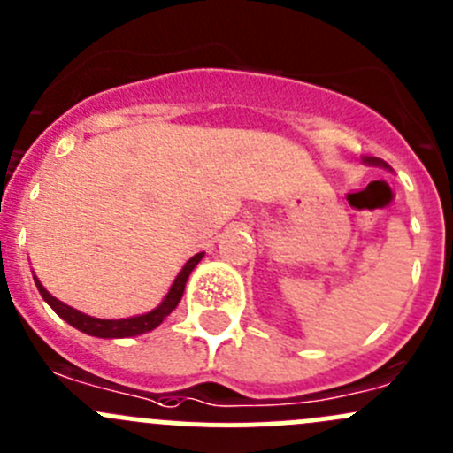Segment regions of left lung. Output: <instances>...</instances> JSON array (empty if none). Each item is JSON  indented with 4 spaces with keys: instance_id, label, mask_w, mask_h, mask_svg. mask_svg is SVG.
<instances>
[{
    "instance_id": "obj_1",
    "label": "left lung",
    "mask_w": 453,
    "mask_h": 453,
    "mask_svg": "<svg viewBox=\"0 0 453 453\" xmlns=\"http://www.w3.org/2000/svg\"><path fill=\"white\" fill-rule=\"evenodd\" d=\"M366 162H370V164H383V162H381V159H374V157H368V159H366ZM383 166H388V164H383Z\"/></svg>"
}]
</instances>
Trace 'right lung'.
Wrapping results in <instances>:
<instances>
[{"mask_svg":"<svg viewBox=\"0 0 453 453\" xmlns=\"http://www.w3.org/2000/svg\"><path fill=\"white\" fill-rule=\"evenodd\" d=\"M201 258H203V252L195 254L193 258H190L188 263L184 265V269L177 273L175 282H173V287H171V291H168L166 298H164V303L159 304L157 309H153L150 313L135 315V318H127V319L89 318V315H85V313L76 311V309L67 307V304H63L61 300L54 298L52 294H48V291H45V287L41 285L36 278H35V282H36V289H39V294L43 296L45 303H48L50 307L54 309V311L61 315V318L65 319L67 324H72V326L79 328V331L87 333V335H94V337H134V335H140V333L153 331V328L159 326V324L164 322V318H166V315L177 307V303H180L181 296H184L186 280H188L190 272L197 267V263Z\"/></svg>","mask_w":453,"mask_h":453,"instance_id":"obj_1","label":"right lung"}]
</instances>
